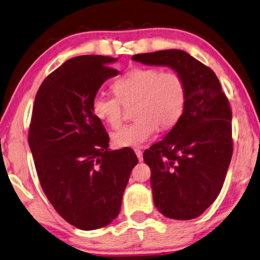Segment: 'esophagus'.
Returning <instances> with one entry per match:
<instances>
[{
  "mask_svg": "<svg viewBox=\"0 0 260 260\" xmlns=\"http://www.w3.org/2000/svg\"><path fill=\"white\" fill-rule=\"evenodd\" d=\"M134 152H136L138 159H139V161H143V152L139 148H134Z\"/></svg>",
  "mask_w": 260,
  "mask_h": 260,
  "instance_id": "obj_1",
  "label": "esophagus"
}]
</instances>
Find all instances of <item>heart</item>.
Wrapping results in <instances>:
<instances>
[{"instance_id": "heart-1", "label": "heart", "mask_w": 260, "mask_h": 260, "mask_svg": "<svg viewBox=\"0 0 260 260\" xmlns=\"http://www.w3.org/2000/svg\"><path fill=\"white\" fill-rule=\"evenodd\" d=\"M113 91L116 98L96 95L91 110L96 119L115 129L122 123L124 107L136 106V121L113 134L116 147L141 146L154 136L157 128L166 131L174 127L185 109V83L175 71L134 68L114 82Z\"/></svg>"}]
</instances>
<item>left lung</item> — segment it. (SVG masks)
Masks as SVG:
<instances>
[{
  "mask_svg": "<svg viewBox=\"0 0 260 260\" xmlns=\"http://www.w3.org/2000/svg\"><path fill=\"white\" fill-rule=\"evenodd\" d=\"M133 60L169 67L183 78L186 103L165 138L144 152L154 205L166 217L200 216L221 191L233 153L232 110L212 69L181 50L141 53Z\"/></svg>",
  "mask_w": 260,
  "mask_h": 260,
  "instance_id": "8db88e82",
  "label": "left lung"
}]
</instances>
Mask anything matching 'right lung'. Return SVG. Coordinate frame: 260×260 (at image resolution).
I'll list each match as a JSON object with an SVG mask.
<instances>
[{"label": "right lung", "instance_id": "obj_1", "mask_svg": "<svg viewBox=\"0 0 260 260\" xmlns=\"http://www.w3.org/2000/svg\"><path fill=\"white\" fill-rule=\"evenodd\" d=\"M116 58L79 55L48 75L38 90L28 144L45 195L72 226L92 231L119 215L132 148L110 151L109 136L91 110L92 99Z\"/></svg>", "mask_w": 260, "mask_h": 260}]
</instances>
